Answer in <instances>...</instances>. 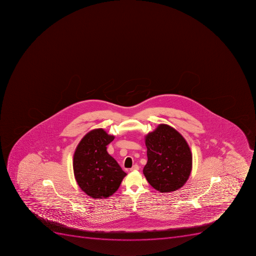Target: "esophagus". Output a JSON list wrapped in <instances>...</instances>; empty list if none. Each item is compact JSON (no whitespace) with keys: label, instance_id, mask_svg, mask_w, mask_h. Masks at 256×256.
<instances>
[{"label":"esophagus","instance_id":"obj_1","mask_svg":"<svg viewBox=\"0 0 256 256\" xmlns=\"http://www.w3.org/2000/svg\"><path fill=\"white\" fill-rule=\"evenodd\" d=\"M138 168H140L138 166L134 164V166H133V167L131 168L130 171H136V170H138Z\"/></svg>","mask_w":256,"mask_h":256}]
</instances>
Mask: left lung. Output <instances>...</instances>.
Wrapping results in <instances>:
<instances>
[{
  "label": "left lung",
  "mask_w": 256,
  "mask_h": 256,
  "mask_svg": "<svg viewBox=\"0 0 256 256\" xmlns=\"http://www.w3.org/2000/svg\"><path fill=\"white\" fill-rule=\"evenodd\" d=\"M148 162L144 176L154 189L168 193L180 189L189 178L192 154L189 145L178 131L166 124L145 136Z\"/></svg>",
  "instance_id": "obj_1"
}]
</instances>
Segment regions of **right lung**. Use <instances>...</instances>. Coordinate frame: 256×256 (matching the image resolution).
Here are the masks:
<instances>
[{
  "instance_id": "obj_1",
  "label": "right lung",
  "mask_w": 256,
  "mask_h": 256,
  "mask_svg": "<svg viewBox=\"0 0 256 256\" xmlns=\"http://www.w3.org/2000/svg\"><path fill=\"white\" fill-rule=\"evenodd\" d=\"M114 140L103 129H94L82 138L74 154V174L78 185L92 198H106L118 190L126 174L108 153Z\"/></svg>"
}]
</instances>
